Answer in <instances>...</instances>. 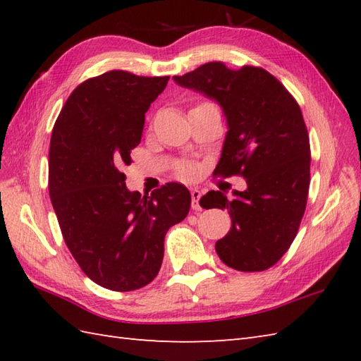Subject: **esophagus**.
Segmentation results:
<instances>
[{"instance_id": "34e87169", "label": "esophagus", "mask_w": 361, "mask_h": 361, "mask_svg": "<svg viewBox=\"0 0 361 361\" xmlns=\"http://www.w3.org/2000/svg\"><path fill=\"white\" fill-rule=\"evenodd\" d=\"M200 197H202V192L198 189H192L190 190V198H192V209L194 211H202V206H200Z\"/></svg>"}]
</instances>
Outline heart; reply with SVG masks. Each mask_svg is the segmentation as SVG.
<instances>
[{
  "label": "heart",
  "mask_w": 361,
  "mask_h": 361,
  "mask_svg": "<svg viewBox=\"0 0 361 361\" xmlns=\"http://www.w3.org/2000/svg\"><path fill=\"white\" fill-rule=\"evenodd\" d=\"M176 172H178L181 178L190 180L197 175V167L194 164H181V166H178V169H176Z\"/></svg>",
  "instance_id": "1"
}]
</instances>
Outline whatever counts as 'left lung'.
Instances as JSON below:
<instances>
[{
    "label": "left lung",
    "mask_w": 361,
    "mask_h": 361,
    "mask_svg": "<svg viewBox=\"0 0 361 361\" xmlns=\"http://www.w3.org/2000/svg\"><path fill=\"white\" fill-rule=\"evenodd\" d=\"M173 80L221 105L228 133L214 175L247 181V190H234V198L220 190L202 197V208L231 216V229L216 243L217 255L234 270L264 271L286 255L307 206L310 142L301 109L259 66L231 70L209 62Z\"/></svg>",
    "instance_id": "left-lung-1"
}]
</instances>
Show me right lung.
I'll list each match as a JSON object with an SVG mask.
<instances>
[{
	"label": "right lung",
	"instance_id": "obj_1",
	"mask_svg": "<svg viewBox=\"0 0 361 361\" xmlns=\"http://www.w3.org/2000/svg\"><path fill=\"white\" fill-rule=\"evenodd\" d=\"M167 80L122 70L90 78L66 99L52 128L48 188L60 231L82 271L113 291L157 278L166 233L190 208L180 183L141 197L127 189L121 171L132 163L145 111Z\"/></svg>",
	"mask_w": 361,
	"mask_h": 361
}]
</instances>
